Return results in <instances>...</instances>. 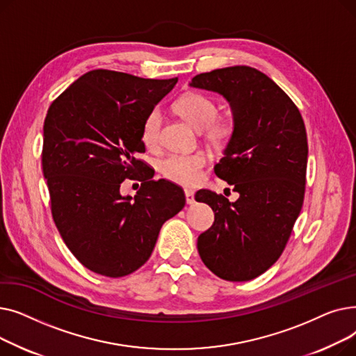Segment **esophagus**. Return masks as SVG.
Returning <instances> with one entry per match:
<instances>
[{
	"mask_svg": "<svg viewBox=\"0 0 356 356\" xmlns=\"http://www.w3.org/2000/svg\"><path fill=\"white\" fill-rule=\"evenodd\" d=\"M184 196H186V203L193 204L195 203V192L191 189H184Z\"/></svg>",
	"mask_w": 356,
	"mask_h": 356,
	"instance_id": "obj_1",
	"label": "esophagus"
}]
</instances>
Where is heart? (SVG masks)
<instances>
[{"label":"heart","instance_id":"obj_1","mask_svg":"<svg viewBox=\"0 0 356 356\" xmlns=\"http://www.w3.org/2000/svg\"><path fill=\"white\" fill-rule=\"evenodd\" d=\"M177 114L188 121L196 129H204L211 127L218 115L216 104L202 95V93H186L175 104ZM161 114L156 108L148 112L141 128V138L145 145L153 147L157 144L160 131ZM222 125H216L218 133H223ZM207 164V157L203 153H189V154H170L160 164L161 175L180 184H195L202 179V168Z\"/></svg>","mask_w":356,"mask_h":356}]
</instances>
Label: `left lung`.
Segmentation results:
<instances>
[{
    "label": "left lung",
    "mask_w": 356,
    "mask_h": 356,
    "mask_svg": "<svg viewBox=\"0 0 356 356\" xmlns=\"http://www.w3.org/2000/svg\"><path fill=\"white\" fill-rule=\"evenodd\" d=\"M189 85L219 93L231 106L232 134L213 170L239 193L235 202L208 189L196 193L215 212L213 225L197 238V251L218 277L248 282L282 255L300 215L306 127L287 93L254 67L200 73Z\"/></svg>",
    "instance_id": "obj_1"
}]
</instances>
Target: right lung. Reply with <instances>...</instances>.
I'll return each instance as SVG.
<instances>
[{
  "mask_svg": "<svg viewBox=\"0 0 356 356\" xmlns=\"http://www.w3.org/2000/svg\"><path fill=\"white\" fill-rule=\"evenodd\" d=\"M177 83L97 69L56 99L43 127V176L51 215L66 247L88 270L124 277L152 255L163 223L186 197L177 184L153 180L141 128L149 111ZM125 178H138L136 197H122Z\"/></svg>",
  "mask_w": 356,
  "mask_h": 356,
  "instance_id": "1",
  "label": "right lung"
}]
</instances>
